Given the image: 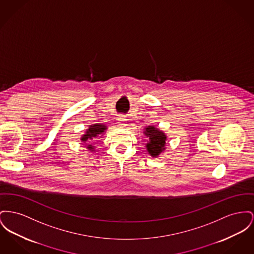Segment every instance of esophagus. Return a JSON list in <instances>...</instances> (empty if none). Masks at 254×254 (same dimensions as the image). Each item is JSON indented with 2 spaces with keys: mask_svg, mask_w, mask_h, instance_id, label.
Listing matches in <instances>:
<instances>
[{
  "mask_svg": "<svg viewBox=\"0 0 254 254\" xmlns=\"http://www.w3.org/2000/svg\"><path fill=\"white\" fill-rule=\"evenodd\" d=\"M127 119H126V117H124V116H121L118 118V124H119L120 127H127Z\"/></svg>",
  "mask_w": 254,
  "mask_h": 254,
  "instance_id": "obj_1",
  "label": "esophagus"
}]
</instances>
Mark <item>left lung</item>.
Listing matches in <instances>:
<instances>
[{
    "label": "left lung",
    "instance_id": "obj_1",
    "mask_svg": "<svg viewBox=\"0 0 254 254\" xmlns=\"http://www.w3.org/2000/svg\"><path fill=\"white\" fill-rule=\"evenodd\" d=\"M145 135L149 138L146 148L152 157H157L165 150L167 136L163 131L156 128L154 126H149L145 127Z\"/></svg>",
    "mask_w": 254,
    "mask_h": 254
}]
</instances>
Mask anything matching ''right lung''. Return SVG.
<instances>
[{
    "label": "right lung",
    "instance_id": "right-lung-1",
    "mask_svg": "<svg viewBox=\"0 0 254 254\" xmlns=\"http://www.w3.org/2000/svg\"><path fill=\"white\" fill-rule=\"evenodd\" d=\"M106 126L105 125H102V124H94L89 126V128L86 130L85 134L82 135V137L80 138L81 142L83 143H89L92 142L93 140L102 137L103 133H105L106 130ZM87 149H89L90 151H94L95 147L93 145H87Z\"/></svg>",
    "mask_w": 254,
    "mask_h": 254
}]
</instances>
